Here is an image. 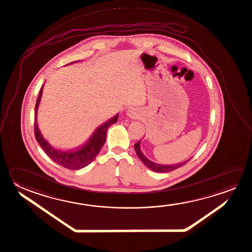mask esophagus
I'll return each mask as SVG.
<instances>
[{
	"label": "esophagus",
	"instance_id": "1",
	"mask_svg": "<svg viewBox=\"0 0 252 252\" xmlns=\"http://www.w3.org/2000/svg\"><path fill=\"white\" fill-rule=\"evenodd\" d=\"M127 115H128L129 118L137 119L140 116V111L137 109V108H135V107H130L127 111Z\"/></svg>",
	"mask_w": 252,
	"mask_h": 252
}]
</instances>
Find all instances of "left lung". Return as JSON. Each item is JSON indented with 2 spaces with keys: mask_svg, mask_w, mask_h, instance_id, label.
<instances>
[{
  "mask_svg": "<svg viewBox=\"0 0 252 252\" xmlns=\"http://www.w3.org/2000/svg\"><path fill=\"white\" fill-rule=\"evenodd\" d=\"M134 148H135L137 156L139 157V159L141 160L143 163L146 165L148 169H152L153 171H156V172H169V171H172L174 169H179L181 166L186 164L188 160H190V159H189V160H185L183 162H180L178 164H159V163H156V162H154L149 159H147V157L145 156V155L141 152V149H140V141H138L134 145Z\"/></svg>",
  "mask_w": 252,
  "mask_h": 252,
  "instance_id": "obj_1",
  "label": "left lung"
}]
</instances>
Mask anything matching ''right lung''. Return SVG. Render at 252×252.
<instances>
[{"instance_id":"1","label":"right lung","mask_w":252,"mask_h":252,"mask_svg":"<svg viewBox=\"0 0 252 252\" xmlns=\"http://www.w3.org/2000/svg\"><path fill=\"white\" fill-rule=\"evenodd\" d=\"M42 89L43 86L41 87L39 93L34 110V136L37 142L39 143L41 148L44 150L46 155L53 161H55L56 163L63 166L66 169H83L87 165L92 163L95 157L98 155L101 148L105 144L107 129L112 124L117 123L119 115H115V117L105 122V124H101L100 126L97 127L95 131L92 133L87 142L83 144L82 147H79L77 149H73L71 151H63L60 149H56L41 135L37 125V108L41 100Z\"/></svg>"}]
</instances>
